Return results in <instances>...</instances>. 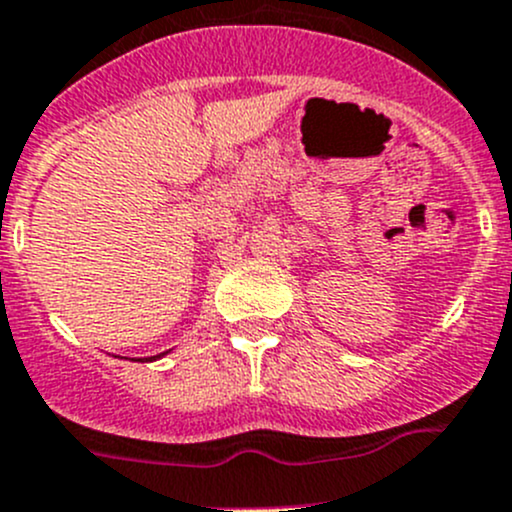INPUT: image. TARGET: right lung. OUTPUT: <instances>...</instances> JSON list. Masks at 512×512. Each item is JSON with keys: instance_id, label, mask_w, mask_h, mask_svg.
Here are the masks:
<instances>
[{"instance_id": "right-lung-1", "label": "right lung", "mask_w": 512, "mask_h": 512, "mask_svg": "<svg viewBox=\"0 0 512 512\" xmlns=\"http://www.w3.org/2000/svg\"><path fill=\"white\" fill-rule=\"evenodd\" d=\"M151 359H156V356H151Z\"/></svg>"}]
</instances>
